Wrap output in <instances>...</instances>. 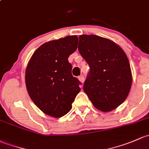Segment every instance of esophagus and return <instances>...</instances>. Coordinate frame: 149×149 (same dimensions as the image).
Returning <instances> with one entry per match:
<instances>
[{
    "label": "esophagus",
    "instance_id": "obj_1",
    "mask_svg": "<svg viewBox=\"0 0 149 149\" xmlns=\"http://www.w3.org/2000/svg\"><path fill=\"white\" fill-rule=\"evenodd\" d=\"M78 79H79V80L82 83H83L84 82V80H85V77H84L83 75H80V76L78 77Z\"/></svg>",
    "mask_w": 149,
    "mask_h": 149
}]
</instances>
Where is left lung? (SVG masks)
Instances as JSON below:
<instances>
[{
	"label": "left lung",
	"mask_w": 149,
	"mask_h": 149,
	"mask_svg": "<svg viewBox=\"0 0 149 149\" xmlns=\"http://www.w3.org/2000/svg\"><path fill=\"white\" fill-rule=\"evenodd\" d=\"M78 49L90 67L84 91L98 110L109 112L128 97L132 74L123 50L111 40L96 35H81Z\"/></svg>",
	"instance_id": "1"
}]
</instances>
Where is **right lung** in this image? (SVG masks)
<instances>
[{
  "instance_id": "obj_1",
  "label": "right lung",
  "mask_w": 149,
  "mask_h": 149,
  "mask_svg": "<svg viewBox=\"0 0 149 149\" xmlns=\"http://www.w3.org/2000/svg\"><path fill=\"white\" fill-rule=\"evenodd\" d=\"M78 37L69 36L42 44L33 53L26 70L27 91L45 114L60 118L72 109L81 85L72 74L70 54L77 48Z\"/></svg>"
}]
</instances>
